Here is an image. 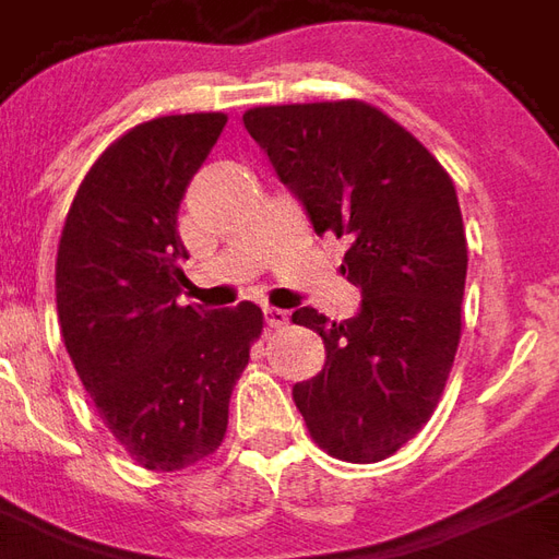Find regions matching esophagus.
<instances>
[{
    "mask_svg": "<svg viewBox=\"0 0 559 559\" xmlns=\"http://www.w3.org/2000/svg\"><path fill=\"white\" fill-rule=\"evenodd\" d=\"M263 317H266V326L278 329V326H287V320H290V314L284 311V308H263Z\"/></svg>",
    "mask_w": 559,
    "mask_h": 559,
    "instance_id": "34e87169",
    "label": "esophagus"
}]
</instances>
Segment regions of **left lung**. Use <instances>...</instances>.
Instances as JSON below:
<instances>
[{
  "instance_id": "obj_1",
  "label": "left lung",
  "mask_w": 559,
  "mask_h": 559,
  "mask_svg": "<svg viewBox=\"0 0 559 559\" xmlns=\"http://www.w3.org/2000/svg\"><path fill=\"white\" fill-rule=\"evenodd\" d=\"M242 122L317 236L350 239L341 272L362 293L344 323L293 311L326 347L323 371L296 383L293 401L329 455L383 461L428 421L455 362L467 281L455 185L371 104L254 107Z\"/></svg>"
}]
</instances>
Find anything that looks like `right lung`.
<instances>
[{"instance_id": "1", "label": "right lung", "mask_w": 559, "mask_h": 559, "mask_svg": "<svg viewBox=\"0 0 559 559\" xmlns=\"http://www.w3.org/2000/svg\"><path fill=\"white\" fill-rule=\"evenodd\" d=\"M227 126L224 114L160 116L92 164L71 203L56 308L68 356L104 425L146 469L215 452L263 311L179 305L188 257L179 203Z\"/></svg>"}]
</instances>
